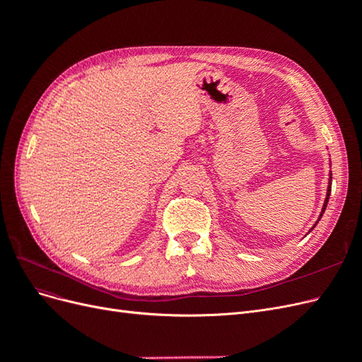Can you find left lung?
Masks as SVG:
<instances>
[{
	"label": "left lung",
	"instance_id": "left-lung-1",
	"mask_svg": "<svg viewBox=\"0 0 362 362\" xmlns=\"http://www.w3.org/2000/svg\"><path fill=\"white\" fill-rule=\"evenodd\" d=\"M331 168V166H329ZM331 185H332V172H329V181H327V190H326V198H325V202H323V206H322V211H320V216H319V218H317V222L313 225V228L310 229V233L313 231V229L315 228V225L319 223V221L322 218V216H323V213H325V210H326V205H327V201H329V196H331Z\"/></svg>",
	"mask_w": 362,
	"mask_h": 362
}]
</instances>
